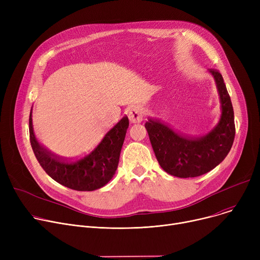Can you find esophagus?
I'll return each instance as SVG.
<instances>
[{
	"instance_id": "esophagus-1",
	"label": "esophagus",
	"mask_w": 260,
	"mask_h": 260,
	"mask_svg": "<svg viewBox=\"0 0 260 260\" xmlns=\"http://www.w3.org/2000/svg\"><path fill=\"white\" fill-rule=\"evenodd\" d=\"M128 118L132 123H139L143 119V111L142 108L139 106H135L133 107L129 113H128Z\"/></svg>"
}]
</instances>
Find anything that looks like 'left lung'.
<instances>
[{
	"label": "left lung",
	"instance_id": "left-lung-1",
	"mask_svg": "<svg viewBox=\"0 0 260 260\" xmlns=\"http://www.w3.org/2000/svg\"><path fill=\"white\" fill-rule=\"evenodd\" d=\"M214 76L221 103L218 124L207 135L190 138L176 133L159 120L148 119L145 128L160 167L179 178L198 177L216 168L229 154L235 138L234 111L221 74Z\"/></svg>",
	"mask_w": 260,
	"mask_h": 260
}]
</instances>
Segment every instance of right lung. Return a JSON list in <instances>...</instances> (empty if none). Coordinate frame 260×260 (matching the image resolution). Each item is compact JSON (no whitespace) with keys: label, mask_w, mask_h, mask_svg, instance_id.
<instances>
[{"label":"right lung","mask_w":260,"mask_h":260,"mask_svg":"<svg viewBox=\"0 0 260 260\" xmlns=\"http://www.w3.org/2000/svg\"><path fill=\"white\" fill-rule=\"evenodd\" d=\"M128 124V118L123 117L106 133L93 151L78 160L67 161L47 151L38 142L30 112V144L40 166L54 181L76 190H94L108 183L115 175Z\"/></svg>","instance_id":"obj_1"}]
</instances>
